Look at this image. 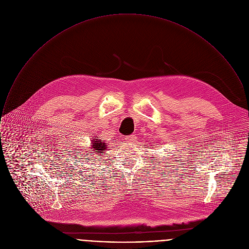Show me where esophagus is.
Returning <instances> with one entry per match:
<instances>
[{
    "instance_id": "obj_1",
    "label": "esophagus",
    "mask_w": 249,
    "mask_h": 249,
    "mask_svg": "<svg viewBox=\"0 0 249 249\" xmlns=\"http://www.w3.org/2000/svg\"><path fill=\"white\" fill-rule=\"evenodd\" d=\"M124 140L127 142V143H134V142H136V140H137V137L135 136V135H128V136H126L125 138H124Z\"/></svg>"
}]
</instances>
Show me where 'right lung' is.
Listing matches in <instances>:
<instances>
[{
  "label": "right lung",
  "mask_w": 249,
  "mask_h": 249,
  "mask_svg": "<svg viewBox=\"0 0 249 249\" xmlns=\"http://www.w3.org/2000/svg\"><path fill=\"white\" fill-rule=\"evenodd\" d=\"M91 149L89 150V151H87V152H89V153H85L86 155H85V157H88V159H90V160H89V161H91V160H93V161H96L95 160V159L92 157V155H93V152H97V153H99V158L101 157V156H103V152L107 149V146H106V144L105 143H102L101 142V140L100 139H96V136L95 137H93V139H92V141H91ZM89 153V155H88L87 154ZM90 156L91 158H89V157ZM95 158H98V157H95Z\"/></svg>",
  "instance_id": "right-lung-1"
}]
</instances>
